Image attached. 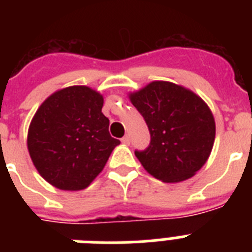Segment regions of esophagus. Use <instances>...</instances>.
<instances>
[{
  "mask_svg": "<svg viewBox=\"0 0 252 252\" xmlns=\"http://www.w3.org/2000/svg\"><path fill=\"white\" fill-rule=\"evenodd\" d=\"M122 142H124V144H126V145H128V144H130V135H125L124 137H122V140H121Z\"/></svg>",
  "mask_w": 252,
  "mask_h": 252,
  "instance_id": "1",
  "label": "esophagus"
}]
</instances>
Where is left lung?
<instances>
[{"label": "left lung", "mask_w": 252, "mask_h": 252, "mask_svg": "<svg viewBox=\"0 0 252 252\" xmlns=\"http://www.w3.org/2000/svg\"><path fill=\"white\" fill-rule=\"evenodd\" d=\"M150 132L145 150H135L142 166L165 183L193 177L208 159L216 136L213 115L203 99L170 82H153L130 94Z\"/></svg>", "instance_id": "8db88e82"}]
</instances>
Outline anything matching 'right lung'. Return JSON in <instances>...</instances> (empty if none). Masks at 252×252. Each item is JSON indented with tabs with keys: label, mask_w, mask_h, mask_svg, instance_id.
<instances>
[{
	"label": "right lung",
	"mask_w": 252,
	"mask_h": 252,
	"mask_svg": "<svg viewBox=\"0 0 252 252\" xmlns=\"http://www.w3.org/2000/svg\"><path fill=\"white\" fill-rule=\"evenodd\" d=\"M103 97L84 86L51 94L35 113L28 149L35 168L51 186L81 190L102 171L120 140L110 135Z\"/></svg>",
	"instance_id": "add662e5"
}]
</instances>
